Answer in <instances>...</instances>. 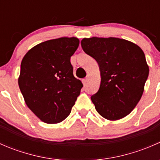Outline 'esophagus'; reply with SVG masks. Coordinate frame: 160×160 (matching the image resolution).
<instances>
[{
    "label": "esophagus",
    "instance_id": "esophagus-1",
    "mask_svg": "<svg viewBox=\"0 0 160 160\" xmlns=\"http://www.w3.org/2000/svg\"><path fill=\"white\" fill-rule=\"evenodd\" d=\"M88 77H87V78H85V79H83V84H84V85H86L87 83H88Z\"/></svg>",
    "mask_w": 160,
    "mask_h": 160
}]
</instances>
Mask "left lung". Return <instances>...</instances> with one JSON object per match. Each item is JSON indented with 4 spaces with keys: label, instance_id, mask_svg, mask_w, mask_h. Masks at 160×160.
<instances>
[{
    "label": "left lung",
    "instance_id": "obj_1",
    "mask_svg": "<svg viewBox=\"0 0 160 160\" xmlns=\"http://www.w3.org/2000/svg\"><path fill=\"white\" fill-rule=\"evenodd\" d=\"M83 51L98 62L101 85L91 96L97 111L110 121L129 114L141 99L149 76L142 49L123 38H83Z\"/></svg>",
    "mask_w": 160,
    "mask_h": 160
}]
</instances>
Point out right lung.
<instances>
[{"label": "right lung", "mask_w": 160, "mask_h": 160, "mask_svg": "<svg viewBox=\"0 0 160 160\" xmlns=\"http://www.w3.org/2000/svg\"><path fill=\"white\" fill-rule=\"evenodd\" d=\"M79 43L76 37L48 40L22 59L19 88L28 108L45 123L67 118L80 95L83 83L73 76L70 62Z\"/></svg>", "instance_id": "right-lung-1"}]
</instances>
